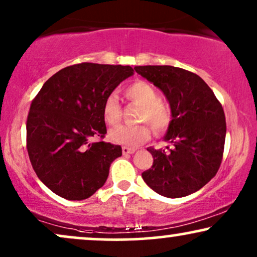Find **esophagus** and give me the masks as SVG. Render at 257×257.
Instances as JSON below:
<instances>
[{
	"instance_id": "1",
	"label": "esophagus",
	"mask_w": 257,
	"mask_h": 257,
	"mask_svg": "<svg viewBox=\"0 0 257 257\" xmlns=\"http://www.w3.org/2000/svg\"><path fill=\"white\" fill-rule=\"evenodd\" d=\"M136 152L135 148H132V147H122V153L124 155L126 154H134V153Z\"/></svg>"
}]
</instances>
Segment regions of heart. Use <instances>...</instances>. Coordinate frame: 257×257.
<instances>
[{
    "label": "heart",
    "instance_id": "1",
    "mask_svg": "<svg viewBox=\"0 0 257 257\" xmlns=\"http://www.w3.org/2000/svg\"><path fill=\"white\" fill-rule=\"evenodd\" d=\"M125 95L136 104L142 105L140 121L148 122L155 132L160 133L167 128L171 122V112L164 103L160 102L158 91L146 82H135L125 90ZM103 119L106 124L116 125L121 119V106L115 95L105 98L102 109ZM109 138L115 144L136 147L151 138V129L147 124L136 126L119 125L109 132Z\"/></svg>",
    "mask_w": 257,
    "mask_h": 257
}]
</instances>
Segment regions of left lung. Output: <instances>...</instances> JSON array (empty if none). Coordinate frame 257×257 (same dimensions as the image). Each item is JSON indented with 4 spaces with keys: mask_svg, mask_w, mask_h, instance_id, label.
Segmentation results:
<instances>
[{
    "mask_svg": "<svg viewBox=\"0 0 257 257\" xmlns=\"http://www.w3.org/2000/svg\"><path fill=\"white\" fill-rule=\"evenodd\" d=\"M134 69L164 92L172 116L164 136L172 147L147 148L153 166L142 173L145 183L167 198L197 192L215 177L222 162L226 134L222 105L196 73L168 65Z\"/></svg>",
    "mask_w": 257,
    "mask_h": 257,
    "instance_id": "1",
    "label": "left lung"
}]
</instances>
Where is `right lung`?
<instances>
[{"instance_id":"1","label":"right lung","mask_w":257,"mask_h":257,"mask_svg":"<svg viewBox=\"0 0 257 257\" xmlns=\"http://www.w3.org/2000/svg\"><path fill=\"white\" fill-rule=\"evenodd\" d=\"M131 66L82 63L53 74L39 91L27 118V151L38 178L61 198L83 200L105 184L122 148L104 138L103 104Z\"/></svg>"}]
</instances>
